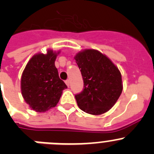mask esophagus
<instances>
[{
	"instance_id": "esophagus-1",
	"label": "esophagus",
	"mask_w": 154,
	"mask_h": 154,
	"mask_svg": "<svg viewBox=\"0 0 154 154\" xmlns=\"http://www.w3.org/2000/svg\"><path fill=\"white\" fill-rule=\"evenodd\" d=\"M65 84H67V87H69V86H70V80H69V79H67V80H65Z\"/></svg>"
}]
</instances>
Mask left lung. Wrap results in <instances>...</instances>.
Segmentation results:
<instances>
[{
  "mask_svg": "<svg viewBox=\"0 0 154 154\" xmlns=\"http://www.w3.org/2000/svg\"><path fill=\"white\" fill-rule=\"evenodd\" d=\"M74 59L84 80V90L75 96L79 108L94 116L111 109L123 89L119 68L107 56L95 49L80 51Z\"/></svg>",
  "mask_w": 154,
  "mask_h": 154,
  "instance_id": "obj_1",
  "label": "left lung"
}]
</instances>
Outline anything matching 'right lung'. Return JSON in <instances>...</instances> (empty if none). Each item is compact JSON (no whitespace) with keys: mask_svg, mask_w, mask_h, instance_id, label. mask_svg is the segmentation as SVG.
<instances>
[{"mask_svg":"<svg viewBox=\"0 0 154 154\" xmlns=\"http://www.w3.org/2000/svg\"><path fill=\"white\" fill-rule=\"evenodd\" d=\"M51 49L31 57L21 77V93L26 103L37 112H45L55 107L62 91L67 88L59 78L54 65L57 54Z\"/></svg>","mask_w":154,"mask_h":154,"instance_id":"add662e5","label":"right lung"}]
</instances>
